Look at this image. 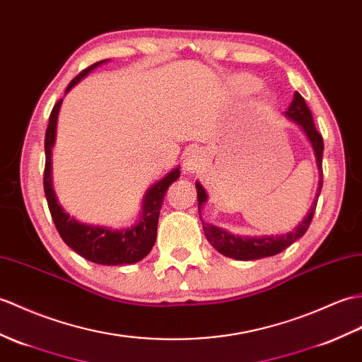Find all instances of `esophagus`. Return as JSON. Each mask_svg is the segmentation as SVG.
Returning <instances> with one entry per match:
<instances>
[{"label":"esophagus","instance_id":"obj_1","mask_svg":"<svg viewBox=\"0 0 362 362\" xmlns=\"http://www.w3.org/2000/svg\"><path fill=\"white\" fill-rule=\"evenodd\" d=\"M200 165H202V158L197 151H189V153H187V156H185L183 166L188 173H196L197 170H200Z\"/></svg>","mask_w":362,"mask_h":362}]
</instances>
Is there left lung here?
I'll use <instances>...</instances> for the list:
<instances>
[{
    "label": "left lung",
    "mask_w": 362,
    "mask_h": 362,
    "mask_svg": "<svg viewBox=\"0 0 362 362\" xmlns=\"http://www.w3.org/2000/svg\"><path fill=\"white\" fill-rule=\"evenodd\" d=\"M285 115L291 119L293 122H296L304 132L307 134V137L312 143V146L315 149V156H316V163H317V170H319V187L316 192V200L315 204L310 208L308 214L305 216V219L302 221L295 230L282 234V236H262V238H248V236H234V234L226 233L225 230L219 228V226H214L211 223H206L202 221V226H204L205 236L208 242L219 251L221 255L226 257H233L238 260H255V259H262L268 256H274L279 255L285 248H288L293 242H296L300 236H304L305 231L308 230L310 223L313 221V216L316 211V204H317V197L321 194L322 189V182H324V174H322V153H324V140L322 136L317 132L315 122H313V115L312 111H310L304 97H302L299 92H295L293 95L291 105L290 107L285 111ZM197 188V202H199V216H200V206L206 202V192L202 188V185L197 182L196 183Z\"/></svg>",
    "instance_id": "left-lung-1"
}]
</instances>
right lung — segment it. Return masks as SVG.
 <instances>
[{
	"label": "right lung",
	"instance_id": "obj_1",
	"mask_svg": "<svg viewBox=\"0 0 362 362\" xmlns=\"http://www.w3.org/2000/svg\"><path fill=\"white\" fill-rule=\"evenodd\" d=\"M105 62L106 60L94 63L92 66L86 67L85 71H81L77 77L69 83L66 92L71 90L83 77H86L94 67ZM62 102L63 98L58 100L52 109V112H50L45 139L46 163L43 185L49 211L50 216H52L55 228L64 240L66 245H69L75 253H78L81 257L90 260V262H95L100 265L136 264L149 253L151 248H153L156 243L158 214H160V208L168 188H170L171 183L179 179V168L171 171L162 180H158L154 187L146 192L145 199H143L141 219L139 221V223L131 226V228L109 230L105 228V226H94L77 222L74 217L64 213L63 208L58 205L55 192L52 189V177H50V154H52V146L55 141L57 119Z\"/></svg>",
	"mask_w": 362,
	"mask_h": 362
}]
</instances>
